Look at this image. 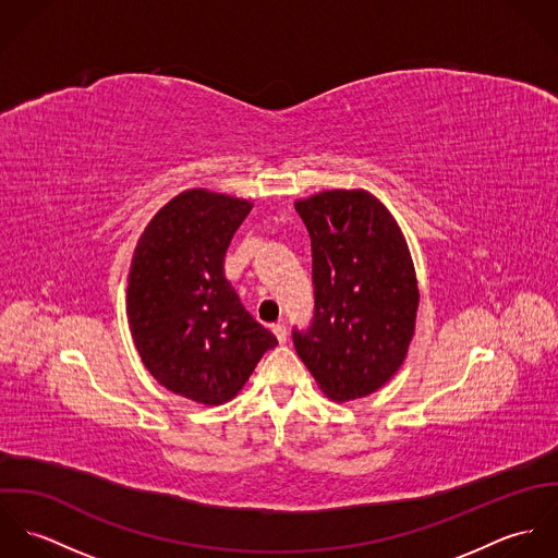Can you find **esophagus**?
Returning a JSON list of instances; mask_svg holds the SVG:
<instances>
[{
	"mask_svg": "<svg viewBox=\"0 0 558 558\" xmlns=\"http://www.w3.org/2000/svg\"><path fill=\"white\" fill-rule=\"evenodd\" d=\"M270 328H272V332H275V337H277L279 343H286V341H288V328H286L283 324H272Z\"/></svg>",
	"mask_w": 558,
	"mask_h": 558,
	"instance_id": "esophagus-1",
	"label": "esophagus"
}]
</instances>
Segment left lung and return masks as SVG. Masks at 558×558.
Listing matches in <instances>:
<instances>
[{
    "label": "left lung",
    "instance_id": "8db88e82",
    "mask_svg": "<svg viewBox=\"0 0 558 558\" xmlns=\"http://www.w3.org/2000/svg\"><path fill=\"white\" fill-rule=\"evenodd\" d=\"M314 255L316 316L294 348L332 401L365 398L405 361L418 310L416 272L391 210L365 189L294 202Z\"/></svg>",
    "mask_w": 558,
    "mask_h": 558
}]
</instances>
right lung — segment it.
<instances>
[{"label":"right lung","instance_id":"add662e5","mask_svg":"<svg viewBox=\"0 0 558 558\" xmlns=\"http://www.w3.org/2000/svg\"><path fill=\"white\" fill-rule=\"evenodd\" d=\"M251 208L234 195L182 191L142 232L126 277V318L142 363L165 389L204 405L236 398L277 345L223 268Z\"/></svg>","mask_w":558,"mask_h":558}]
</instances>
